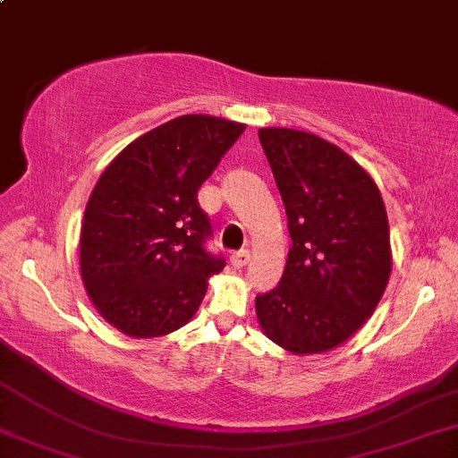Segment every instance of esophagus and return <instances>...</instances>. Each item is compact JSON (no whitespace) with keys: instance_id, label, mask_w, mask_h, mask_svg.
Wrapping results in <instances>:
<instances>
[{"instance_id":"obj_1","label":"esophagus","mask_w":458,"mask_h":458,"mask_svg":"<svg viewBox=\"0 0 458 458\" xmlns=\"http://www.w3.org/2000/svg\"><path fill=\"white\" fill-rule=\"evenodd\" d=\"M248 261H250V252L248 250H240V252H233V255H231V265L238 269L246 267Z\"/></svg>"}]
</instances>
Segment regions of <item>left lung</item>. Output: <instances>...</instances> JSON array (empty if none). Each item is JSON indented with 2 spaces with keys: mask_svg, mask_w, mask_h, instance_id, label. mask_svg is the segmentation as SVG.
<instances>
[{
  "mask_svg": "<svg viewBox=\"0 0 458 458\" xmlns=\"http://www.w3.org/2000/svg\"><path fill=\"white\" fill-rule=\"evenodd\" d=\"M259 140L293 240L280 284L257 295L259 325L293 354L327 352L385 295L393 267L385 201L374 178L318 135L265 127Z\"/></svg>",
  "mask_w": 458,
  "mask_h": 458,
  "instance_id": "obj_1",
  "label": "left lung"
}]
</instances>
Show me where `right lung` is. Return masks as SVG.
<instances>
[{
	"label": "right lung",
	"instance_id": "add662e5",
	"mask_svg": "<svg viewBox=\"0 0 458 458\" xmlns=\"http://www.w3.org/2000/svg\"><path fill=\"white\" fill-rule=\"evenodd\" d=\"M244 123L184 114L140 135L104 169L81 229V276L95 310L129 337H161L193 318L210 276V218L197 191Z\"/></svg>",
	"mask_w": 458,
	"mask_h": 458
}]
</instances>
